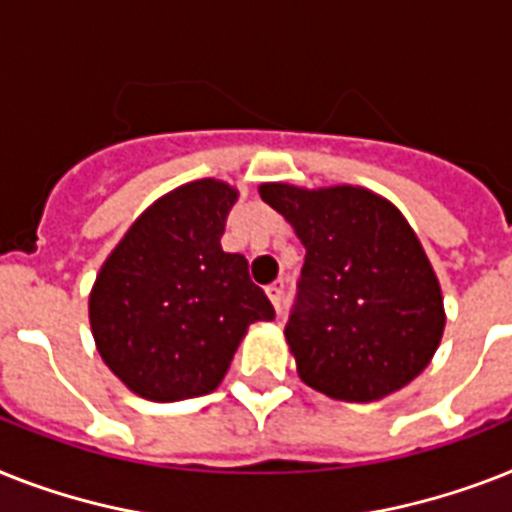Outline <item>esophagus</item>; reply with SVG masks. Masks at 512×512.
<instances>
[{"label": "esophagus", "instance_id": "esophagus-1", "mask_svg": "<svg viewBox=\"0 0 512 512\" xmlns=\"http://www.w3.org/2000/svg\"><path fill=\"white\" fill-rule=\"evenodd\" d=\"M268 299L273 302L278 313H281V305H284V281H276V284L268 286Z\"/></svg>", "mask_w": 512, "mask_h": 512}]
</instances>
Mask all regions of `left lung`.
Here are the masks:
<instances>
[{"mask_svg": "<svg viewBox=\"0 0 512 512\" xmlns=\"http://www.w3.org/2000/svg\"><path fill=\"white\" fill-rule=\"evenodd\" d=\"M307 255L286 344L315 392L373 402L431 363L444 331L442 289L405 215L363 186L263 184Z\"/></svg>", "mask_w": 512, "mask_h": 512, "instance_id": "left-lung-1", "label": "left lung"}]
</instances>
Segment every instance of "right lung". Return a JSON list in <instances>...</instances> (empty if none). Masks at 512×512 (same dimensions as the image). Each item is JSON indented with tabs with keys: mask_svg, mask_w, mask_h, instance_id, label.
<instances>
[{
	"mask_svg": "<svg viewBox=\"0 0 512 512\" xmlns=\"http://www.w3.org/2000/svg\"><path fill=\"white\" fill-rule=\"evenodd\" d=\"M239 191L199 178L144 210L99 268L89 294L97 350L123 384L152 402L210 394L249 323L276 310L244 255L220 247Z\"/></svg>",
	"mask_w": 512,
	"mask_h": 512,
	"instance_id": "1",
	"label": "right lung"
}]
</instances>
